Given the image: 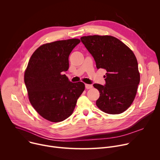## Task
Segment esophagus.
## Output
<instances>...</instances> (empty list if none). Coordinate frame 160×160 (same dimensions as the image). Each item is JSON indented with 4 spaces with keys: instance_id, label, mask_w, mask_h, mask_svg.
Segmentation results:
<instances>
[{
    "instance_id": "obj_1",
    "label": "esophagus",
    "mask_w": 160,
    "mask_h": 160,
    "mask_svg": "<svg viewBox=\"0 0 160 160\" xmlns=\"http://www.w3.org/2000/svg\"><path fill=\"white\" fill-rule=\"evenodd\" d=\"M92 87V85H90V84H85V88L87 89H89L91 88Z\"/></svg>"
}]
</instances>
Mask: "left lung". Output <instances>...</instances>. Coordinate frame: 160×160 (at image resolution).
I'll use <instances>...</instances> for the list:
<instances>
[{
    "instance_id": "1",
    "label": "left lung",
    "mask_w": 160,
    "mask_h": 160,
    "mask_svg": "<svg viewBox=\"0 0 160 160\" xmlns=\"http://www.w3.org/2000/svg\"><path fill=\"white\" fill-rule=\"evenodd\" d=\"M94 58L98 69L107 72L106 83H94L99 98L97 106L108 114H120L133 102L140 82L138 63L133 52L118 38L108 35H90L80 38Z\"/></svg>"
}]
</instances>
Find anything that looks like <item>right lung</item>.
Wrapping results in <instances>:
<instances>
[{
	"label": "right lung",
	"instance_id": "1",
	"mask_svg": "<svg viewBox=\"0 0 160 160\" xmlns=\"http://www.w3.org/2000/svg\"><path fill=\"white\" fill-rule=\"evenodd\" d=\"M80 42L73 38L43 44L32 55L24 80L30 102L43 118L59 122L73 112L83 92L82 82H71L64 72L69 68L68 58Z\"/></svg>",
	"mask_w": 160,
	"mask_h": 160
}]
</instances>
